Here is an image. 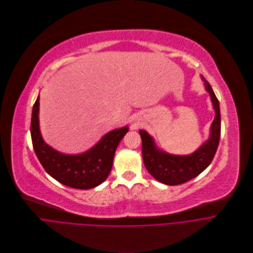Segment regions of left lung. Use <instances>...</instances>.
<instances>
[{"label": "left lung", "mask_w": 253, "mask_h": 253, "mask_svg": "<svg viewBox=\"0 0 253 253\" xmlns=\"http://www.w3.org/2000/svg\"><path fill=\"white\" fill-rule=\"evenodd\" d=\"M205 88L211 96L214 109V119L211 125L209 139L190 155L169 154L157 147L154 138L145 130H140L142 155L147 171L160 183L169 186L184 184L197 176L211 163L220 138V111L218 100L210 83L201 75Z\"/></svg>", "instance_id": "left-lung-1"}]
</instances>
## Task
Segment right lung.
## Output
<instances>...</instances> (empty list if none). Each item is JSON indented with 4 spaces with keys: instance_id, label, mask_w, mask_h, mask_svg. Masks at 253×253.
Masks as SVG:
<instances>
[{
    "instance_id": "obj_1",
    "label": "right lung",
    "mask_w": 253,
    "mask_h": 253,
    "mask_svg": "<svg viewBox=\"0 0 253 253\" xmlns=\"http://www.w3.org/2000/svg\"><path fill=\"white\" fill-rule=\"evenodd\" d=\"M40 96L32 113L31 135L36 155L46 173L60 184L79 190H89L102 184L108 177L115 151L128 132V126L106 133L88 151L68 155L47 145L40 130Z\"/></svg>"
}]
</instances>
